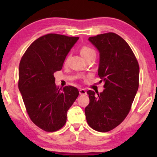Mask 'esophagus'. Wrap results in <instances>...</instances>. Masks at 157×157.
<instances>
[{
	"label": "esophagus",
	"mask_w": 157,
	"mask_h": 157,
	"mask_svg": "<svg viewBox=\"0 0 157 157\" xmlns=\"http://www.w3.org/2000/svg\"><path fill=\"white\" fill-rule=\"evenodd\" d=\"M79 94H80V95H85V94H86V91H85L84 89H82L79 90Z\"/></svg>",
	"instance_id": "obj_1"
}]
</instances>
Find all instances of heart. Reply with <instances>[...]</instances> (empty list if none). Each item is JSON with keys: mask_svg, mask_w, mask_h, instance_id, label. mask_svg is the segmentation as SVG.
Masks as SVG:
<instances>
[{"mask_svg": "<svg viewBox=\"0 0 157 157\" xmlns=\"http://www.w3.org/2000/svg\"><path fill=\"white\" fill-rule=\"evenodd\" d=\"M93 53H95L94 50L88 46L82 47L80 50V54L83 57V58L86 57L87 56H89V55L93 54Z\"/></svg>", "mask_w": 157, "mask_h": 157, "instance_id": "1", "label": "heart"}]
</instances>
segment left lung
Masks as SVG:
<instances>
[{
	"instance_id": "obj_1",
	"label": "left lung",
	"mask_w": 157,
	"mask_h": 157,
	"mask_svg": "<svg viewBox=\"0 0 157 157\" xmlns=\"http://www.w3.org/2000/svg\"><path fill=\"white\" fill-rule=\"evenodd\" d=\"M88 39L100 53L98 75L105 89L100 94L87 91L90 100L85 116L92 129L106 132L128 114L139 89V66L131 48L118 34H101Z\"/></svg>"
}]
</instances>
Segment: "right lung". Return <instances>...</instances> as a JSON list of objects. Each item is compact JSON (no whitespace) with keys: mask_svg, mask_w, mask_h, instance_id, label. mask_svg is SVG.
Here are the masks:
<instances>
[{"mask_svg":"<svg viewBox=\"0 0 157 157\" xmlns=\"http://www.w3.org/2000/svg\"><path fill=\"white\" fill-rule=\"evenodd\" d=\"M78 39L46 34L34 41L21 59L18 89L31 121L44 131L55 132L64 125L67 111L79 95L75 87L58 88L54 77Z\"/></svg>","mask_w":157,"mask_h":157,"instance_id":"add662e5","label":"right lung"}]
</instances>
